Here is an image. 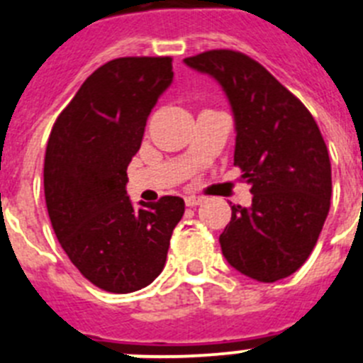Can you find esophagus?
<instances>
[{"mask_svg": "<svg viewBox=\"0 0 363 363\" xmlns=\"http://www.w3.org/2000/svg\"><path fill=\"white\" fill-rule=\"evenodd\" d=\"M201 198H196V196H185V205L187 207H196V205L201 203Z\"/></svg>", "mask_w": 363, "mask_h": 363, "instance_id": "esophagus-1", "label": "esophagus"}]
</instances>
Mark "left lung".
Instances as JSON below:
<instances>
[{
  "instance_id": "left-lung-1",
  "label": "left lung",
  "mask_w": 363,
  "mask_h": 363,
  "mask_svg": "<svg viewBox=\"0 0 363 363\" xmlns=\"http://www.w3.org/2000/svg\"><path fill=\"white\" fill-rule=\"evenodd\" d=\"M184 63L216 79L234 116V165L251 185V207L233 205L221 252L252 280L291 277L309 258L331 207V162L306 105L265 67L236 50Z\"/></svg>"
}]
</instances>
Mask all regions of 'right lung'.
<instances>
[{
  "instance_id": "right-lung-1",
  "label": "right lung",
  "mask_w": 363,
  "mask_h": 363,
  "mask_svg": "<svg viewBox=\"0 0 363 363\" xmlns=\"http://www.w3.org/2000/svg\"><path fill=\"white\" fill-rule=\"evenodd\" d=\"M172 57H118L96 69L57 116L43 167L45 201L63 251L86 280L133 293L163 271L185 201L134 207L127 167L172 83Z\"/></svg>"
}]
</instances>
